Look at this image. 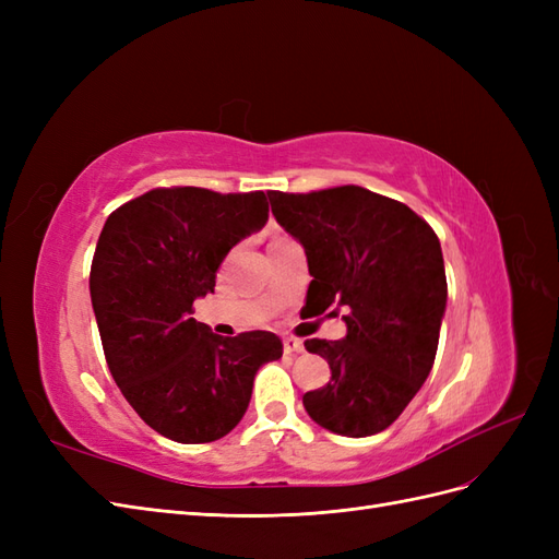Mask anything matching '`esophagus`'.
Listing matches in <instances>:
<instances>
[{
	"label": "esophagus",
	"instance_id": "1",
	"mask_svg": "<svg viewBox=\"0 0 559 559\" xmlns=\"http://www.w3.org/2000/svg\"><path fill=\"white\" fill-rule=\"evenodd\" d=\"M282 343H284V354H300L302 349H306L302 347V341H298V337H294V335H286Z\"/></svg>",
	"mask_w": 559,
	"mask_h": 559
}]
</instances>
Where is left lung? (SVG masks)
Returning <instances> with one entry per match:
<instances>
[{
  "label": "left lung",
  "mask_w": 559,
  "mask_h": 559,
  "mask_svg": "<svg viewBox=\"0 0 559 559\" xmlns=\"http://www.w3.org/2000/svg\"><path fill=\"white\" fill-rule=\"evenodd\" d=\"M277 224L306 247V308L343 310V341L310 337L331 382L302 396L333 433L364 438L394 425L436 359L448 300L443 251L408 205L361 186L312 193L267 191Z\"/></svg>",
  "instance_id": "8db88e82"
}]
</instances>
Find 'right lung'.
Listing matches in <instances>:
<instances>
[{"instance_id":"add662e5","label":"right lung","mask_w":559,"mask_h":559,"mask_svg":"<svg viewBox=\"0 0 559 559\" xmlns=\"http://www.w3.org/2000/svg\"><path fill=\"white\" fill-rule=\"evenodd\" d=\"M265 222L263 191L173 186L128 200L99 233L91 300L107 366L134 413L170 441L233 431L257 370L282 357L275 333L224 337L191 317L230 247Z\"/></svg>"}]
</instances>
